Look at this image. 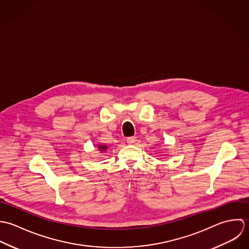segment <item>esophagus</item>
Segmentation results:
<instances>
[{
    "label": "esophagus",
    "instance_id": "obj_1",
    "mask_svg": "<svg viewBox=\"0 0 249 249\" xmlns=\"http://www.w3.org/2000/svg\"><path fill=\"white\" fill-rule=\"evenodd\" d=\"M127 142L130 144H134L137 142V138L136 137H130L127 139Z\"/></svg>",
    "mask_w": 249,
    "mask_h": 249
}]
</instances>
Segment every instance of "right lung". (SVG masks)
Instances as JSON below:
<instances>
[{"mask_svg":"<svg viewBox=\"0 0 249 249\" xmlns=\"http://www.w3.org/2000/svg\"><path fill=\"white\" fill-rule=\"evenodd\" d=\"M98 148H99L100 151H106L107 149V147L106 145H98Z\"/></svg>","mask_w":249,"mask_h":249,"instance_id":"obj_1","label":"right lung"}]
</instances>
